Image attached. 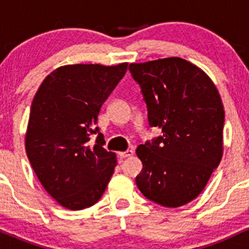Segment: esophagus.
Masks as SVG:
<instances>
[{"mask_svg":"<svg viewBox=\"0 0 249 249\" xmlns=\"http://www.w3.org/2000/svg\"><path fill=\"white\" fill-rule=\"evenodd\" d=\"M133 154V151L132 150H126L125 152H119L118 153V157L119 158L124 159V158H127V157H131Z\"/></svg>","mask_w":249,"mask_h":249,"instance_id":"34e87169","label":"esophagus"}]
</instances>
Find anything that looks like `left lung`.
Listing matches in <instances>:
<instances>
[{"mask_svg":"<svg viewBox=\"0 0 249 249\" xmlns=\"http://www.w3.org/2000/svg\"><path fill=\"white\" fill-rule=\"evenodd\" d=\"M151 127L161 136L137 147L142 170L136 184L145 198L165 207L192 201L222 157L225 111L215 85L192 63L179 58L132 63Z\"/></svg>","mask_w":249,"mask_h":249,"instance_id":"1","label":"left lung"}]
</instances>
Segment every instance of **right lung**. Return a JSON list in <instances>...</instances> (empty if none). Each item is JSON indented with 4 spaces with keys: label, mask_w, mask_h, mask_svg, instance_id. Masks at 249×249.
I'll use <instances>...</instances> for the list:
<instances>
[{
    "label": "right lung",
    "mask_w": 249,
    "mask_h": 249,
    "mask_svg": "<svg viewBox=\"0 0 249 249\" xmlns=\"http://www.w3.org/2000/svg\"><path fill=\"white\" fill-rule=\"evenodd\" d=\"M126 70L127 63L65 65L43 81L34 98L27 156L45 191L68 210L95 205L112 177L116 154L104 148L96 124Z\"/></svg>",
    "instance_id": "add662e5"
}]
</instances>
